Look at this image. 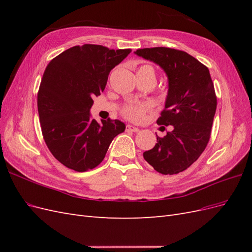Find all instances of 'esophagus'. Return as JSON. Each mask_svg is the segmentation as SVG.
Here are the masks:
<instances>
[{
    "label": "esophagus",
    "mask_w": 252,
    "mask_h": 252,
    "mask_svg": "<svg viewBox=\"0 0 252 252\" xmlns=\"http://www.w3.org/2000/svg\"><path fill=\"white\" fill-rule=\"evenodd\" d=\"M126 127H127L128 130H130V131H132V132H139V131H140V129H139L138 127H134V126H132V125H127Z\"/></svg>",
    "instance_id": "34e87169"
}]
</instances>
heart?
I'll list each match as a JSON object with an SVG mask.
<instances>
[{
	"instance_id": "obj_1",
	"label": "heart",
	"mask_w": 252,
	"mask_h": 252,
	"mask_svg": "<svg viewBox=\"0 0 252 252\" xmlns=\"http://www.w3.org/2000/svg\"><path fill=\"white\" fill-rule=\"evenodd\" d=\"M138 72H150L155 75V69L150 65H143L139 68ZM150 110V105L149 104H130L127 105L126 107L122 110L123 116L134 122H139L144 119L145 113Z\"/></svg>"
}]
</instances>
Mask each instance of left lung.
I'll return each mask as SVG.
<instances>
[{"label":"left lung","mask_w":252,"mask_h":252,"mask_svg":"<svg viewBox=\"0 0 252 252\" xmlns=\"http://www.w3.org/2000/svg\"><path fill=\"white\" fill-rule=\"evenodd\" d=\"M134 53L158 64L167 74L168 94L157 123L172 126L164 138L157 135L158 143L143 157L158 172L177 174L199 158L210 139L217 95L209 70L178 49L154 47Z\"/></svg>","instance_id":"8db88e82"}]
</instances>
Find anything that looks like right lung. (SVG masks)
Segmentation results:
<instances>
[{"mask_svg":"<svg viewBox=\"0 0 252 252\" xmlns=\"http://www.w3.org/2000/svg\"><path fill=\"white\" fill-rule=\"evenodd\" d=\"M130 49H109L85 44L63 51L44 71L37 111L43 138L60 163L78 172L100 164L116 136L125 130L119 120L90 118L93 98L100 95L112 68Z\"/></svg>","mask_w":252,"mask_h":252,"instance_id":"right-lung-1","label":"right lung"}]
</instances>
